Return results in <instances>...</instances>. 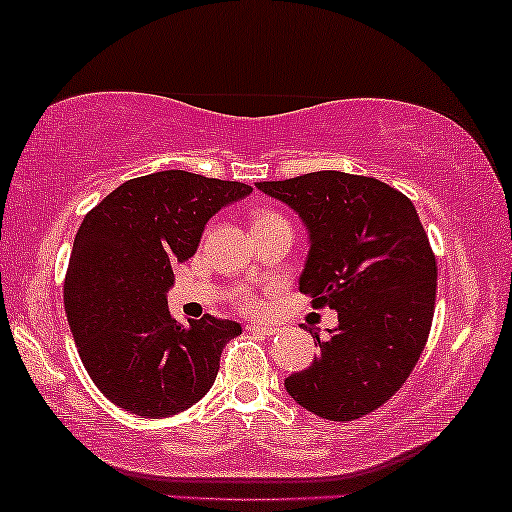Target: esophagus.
I'll list each match as a JSON object with an SVG mask.
<instances>
[{"instance_id": "esophagus-1", "label": "esophagus", "mask_w": 512, "mask_h": 512, "mask_svg": "<svg viewBox=\"0 0 512 512\" xmlns=\"http://www.w3.org/2000/svg\"><path fill=\"white\" fill-rule=\"evenodd\" d=\"M247 331L261 333V335H275L279 328L277 326H263V324H247Z\"/></svg>"}]
</instances>
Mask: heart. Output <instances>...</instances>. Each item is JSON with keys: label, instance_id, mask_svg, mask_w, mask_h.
<instances>
[{"label": "heart", "instance_id": "obj_1", "mask_svg": "<svg viewBox=\"0 0 512 512\" xmlns=\"http://www.w3.org/2000/svg\"><path fill=\"white\" fill-rule=\"evenodd\" d=\"M258 216H263V214H258ZM242 305H247V307H256V300L251 298V296H247V293H244V296H242Z\"/></svg>", "mask_w": 512, "mask_h": 512}]
</instances>
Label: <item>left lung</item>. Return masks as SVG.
Masks as SVG:
<instances>
[{"mask_svg":"<svg viewBox=\"0 0 512 512\" xmlns=\"http://www.w3.org/2000/svg\"><path fill=\"white\" fill-rule=\"evenodd\" d=\"M256 188L307 230L298 286L338 312L312 366L284 380L300 408L352 422L401 389L424 352L436 303V258L417 209L382 181L335 170Z\"/></svg>","mask_w":512,"mask_h":512,"instance_id":"left-lung-1","label":"left lung"}]
</instances>
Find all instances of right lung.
Returning a JSON list of instances; mask_svg holds the SVG:
<instances>
[{
  "label": "right lung",
  "mask_w": 512,
  "mask_h": 512,
  "mask_svg": "<svg viewBox=\"0 0 512 512\" xmlns=\"http://www.w3.org/2000/svg\"><path fill=\"white\" fill-rule=\"evenodd\" d=\"M251 186L167 170L130 179L90 209L74 237L65 312L97 389L139 417H170L212 389L242 326L170 317L174 265L198 251L207 221Z\"/></svg>",
  "instance_id": "obj_1"
}]
</instances>
